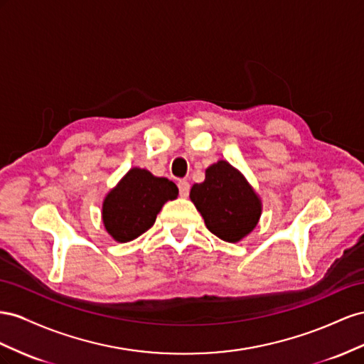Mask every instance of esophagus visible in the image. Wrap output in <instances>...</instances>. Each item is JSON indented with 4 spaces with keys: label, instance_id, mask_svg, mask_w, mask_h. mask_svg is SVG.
<instances>
[{
    "label": "esophagus",
    "instance_id": "esophagus-1",
    "mask_svg": "<svg viewBox=\"0 0 364 364\" xmlns=\"http://www.w3.org/2000/svg\"><path fill=\"white\" fill-rule=\"evenodd\" d=\"M178 191H180V196H183V198H186V196L189 195V191H191V184L188 180H180L178 181Z\"/></svg>",
    "mask_w": 364,
    "mask_h": 364
}]
</instances>
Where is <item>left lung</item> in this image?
I'll use <instances>...</instances> for the list:
<instances>
[{
  "label": "left lung",
  "mask_w": 364,
  "mask_h": 364,
  "mask_svg": "<svg viewBox=\"0 0 364 364\" xmlns=\"http://www.w3.org/2000/svg\"><path fill=\"white\" fill-rule=\"evenodd\" d=\"M191 200L205 227L225 242H237L256 227L262 204L244 175L220 160L205 169V180L191 189Z\"/></svg>",
  "instance_id": "obj_1"
}]
</instances>
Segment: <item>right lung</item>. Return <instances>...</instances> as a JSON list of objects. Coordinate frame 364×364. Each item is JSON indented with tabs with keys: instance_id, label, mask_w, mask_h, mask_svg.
<instances>
[{
	"instance_id": "right-lung-1",
	"label": "right lung",
	"mask_w": 364,
	"mask_h": 364,
	"mask_svg": "<svg viewBox=\"0 0 364 364\" xmlns=\"http://www.w3.org/2000/svg\"><path fill=\"white\" fill-rule=\"evenodd\" d=\"M176 196L173 181L132 168L103 200V224L117 242H129L149 230L164 203Z\"/></svg>"
}]
</instances>
